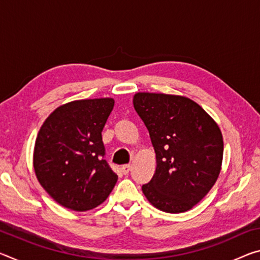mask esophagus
I'll return each mask as SVG.
<instances>
[{"label": "esophagus", "mask_w": 260, "mask_h": 260, "mask_svg": "<svg viewBox=\"0 0 260 260\" xmlns=\"http://www.w3.org/2000/svg\"><path fill=\"white\" fill-rule=\"evenodd\" d=\"M129 171H131V165L129 164H126V165L121 166V172L124 174H128Z\"/></svg>", "instance_id": "esophagus-1"}]
</instances>
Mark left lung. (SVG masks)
<instances>
[{"label":"left lung","instance_id":"left-lung-1","mask_svg":"<svg viewBox=\"0 0 260 260\" xmlns=\"http://www.w3.org/2000/svg\"><path fill=\"white\" fill-rule=\"evenodd\" d=\"M133 104L156 152V172L142 186L144 196L164 212H186L219 177L221 131L203 108L184 96L136 93Z\"/></svg>","mask_w":260,"mask_h":260}]
</instances>
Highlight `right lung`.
Here are the masks:
<instances>
[{
    "label": "right lung",
    "mask_w": 260,
    "mask_h": 260,
    "mask_svg": "<svg viewBox=\"0 0 260 260\" xmlns=\"http://www.w3.org/2000/svg\"><path fill=\"white\" fill-rule=\"evenodd\" d=\"M113 99L79 100L57 108L35 140L33 166L43 189L73 211L91 210L108 199L118 175L104 159L102 131Z\"/></svg>",
    "instance_id": "obj_1"
}]
</instances>
